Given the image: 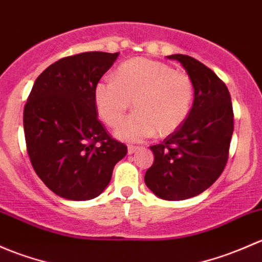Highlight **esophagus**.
I'll use <instances>...</instances> for the list:
<instances>
[{
    "instance_id": "obj_1",
    "label": "esophagus",
    "mask_w": 262,
    "mask_h": 262,
    "mask_svg": "<svg viewBox=\"0 0 262 262\" xmlns=\"http://www.w3.org/2000/svg\"><path fill=\"white\" fill-rule=\"evenodd\" d=\"M137 150H139V147H137V146H128L127 147V151H128V154H130V155H131V154L136 152Z\"/></svg>"
}]
</instances>
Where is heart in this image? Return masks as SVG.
Wrapping results in <instances>:
<instances>
[{"label": "heart", "mask_w": 262, "mask_h": 262, "mask_svg": "<svg viewBox=\"0 0 262 262\" xmlns=\"http://www.w3.org/2000/svg\"><path fill=\"white\" fill-rule=\"evenodd\" d=\"M115 78L99 80L93 97L99 117L110 126L122 118L134 101L136 112L116 127L118 139L142 142L155 132L168 136L187 120L194 87L185 73L160 61L136 58L121 64Z\"/></svg>", "instance_id": "1"}]
</instances>
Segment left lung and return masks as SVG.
Masks as SVG:
<instances>
[{"instance_id": "obj_1", "label": "left lung", "mask_w": 262, "mask_h": 262, "mask_svg": "<svg viewBox=\"0 0 262 262\" xmlns=\"http://www.w3.org/2000/svg\"><path fill=\"white\" fill-rule=\"evenodd\" d=\"M179 61L194 87L187 120L161 144L150 146L154 164L145 184L165 201H183L203 193L220 178L228 160L233 134L230 92L214 72L191 56H166Z\"/></svg>"}]
</instances>
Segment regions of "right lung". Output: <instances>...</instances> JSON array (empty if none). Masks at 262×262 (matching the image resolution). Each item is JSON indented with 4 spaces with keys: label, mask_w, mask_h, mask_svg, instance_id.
I'll list each match as a JSON object with an SVG mask.
<instances>
[{
    "label": "right lung",
    "mask_w": 262,
    "mask_h": 262,
    "mask_svg": "<svg viewBox=\"0 0 262 262\" xmlns=\"http://www.w3.org/2000/svg\"><path fill=\"white\" fill-rule=\"evenodd\" d=\"M120 53L88 51L60 59L35 80L24 108L31 165L56 195L90 201L106 189L127 147L97 118L94 87Z\"/></svg>",
    "instance_id": "1"
}]
</instances>
